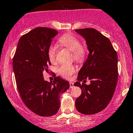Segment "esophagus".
Instances as JSON below:
<instances>
[{
  "instance_id": "34e87169",
  "label": "esophagus",
  "mask_w": 133,
  "mask_h": 133,
  "mask_svg": "<svg viewBox=\"0 0 133 133\" xmlns=\"http://www.w3.org/2000/svg\"><path fill=\"white\" fill-rule=\"evenodd\" d=\"M69 85H70V88H72L74 87V83L73 82H69Z\"/></svg>"
}]
</instances>
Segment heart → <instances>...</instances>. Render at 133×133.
Masks as SVG:
<instances>
[{
	"label": "heart",
	"instance_id": "heart-1",
	"mask_svg": "<svg viewBox=\"0 0 133 133\" xmlns=\"http://www.w3.org/2000/svg\"><path fill=\"white\" fill-rule=\"evenodd\" d=\"M59 41L64 46L72 51V58L75 61L79 63L84 62L87 57V50L82 45V41L79 38L72 34H65L60 39ZM57 49V46L54 44L50 45L48 49V58L51 62L55 60ZM76 70V66L72 64H62L57 68L58 73L66 79H69Z\"/></svg>",
	"mask_w": 133,
	"mask_h": 133
}]
</instances>
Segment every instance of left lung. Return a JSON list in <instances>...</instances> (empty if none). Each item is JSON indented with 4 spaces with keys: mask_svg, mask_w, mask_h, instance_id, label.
I'll list each match as a JSON object with an SVG mask.
<instances>
[{
    "mask_svg": "<svg viewBox=\"0 0 133 133\" xmlns=\"http://www.w3.org/2000/svg\"><path fill=\"white\" fill-rule=\"evenodd\" d=\"M85 39L89 50V57L78 74L82 94L75 101L79 113L93 115L104 110L112 98L118 80L117 51L110 39L93 28L76 29ZM91 80L89 85L80 82Z\"/></svg>",
    "mask_w": 133,
    "mask_h": 133,
    "instance_id": "1",
    "label": "left lung"
}]
</instances>
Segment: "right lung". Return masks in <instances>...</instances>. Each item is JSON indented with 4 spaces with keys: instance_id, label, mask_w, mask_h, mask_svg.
Returning <instances> with one entry per match:
<instances>
[{
    "instance_id": "right-lung-1",
    "label": "right lung",
    "mask_w": 133,
    "mask_h": 133,
    "mask_svg": "<svg viewBox=\"0 0 133 133\" xmlns=\"http://www.w3.org/2000/svg\"><path fill=\"white\" fill-rule=\"evenodd\" d=\"M57 30L36 27L19 39L12 58L18 90L30 111L42 117L56 114L60 108V95L69 87V82L54 75L53 82L44 81L43 73L51 65L48 49Z\"/></svg>"
}]
</instances>
